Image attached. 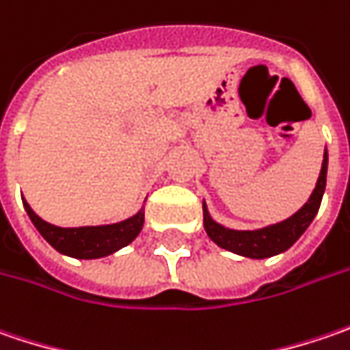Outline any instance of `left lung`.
Instances as JSON below:
<instances>
[{
  "mask_svg": "<svg viewBox=\"0 0 350 350\" xmlns=\"http://www.w3.org/2000/svg\"><path fill=\"white\" fill-rule=\"evenodd\" d=\"M325 180L327 150L323 154V164H321V172H319V178H317L315 190L310 196L308 204L304 205L297 213H294L290 219L265 227V229H258V231H233V229H225L223 225L211 219L204 204L205 233L209 235V239L215 245H219L221 249L237 252L241 256L266 258V256H274L278 252L288 251L301 237V233L310 227L315 213L319 211L321 198H323V191H325Z\"/></svg>",
  "mask_w": 350,
  "mask_h": 350,
  "instance_id": "left-lung-1",
  "label": "left lung"
}]
</instances>
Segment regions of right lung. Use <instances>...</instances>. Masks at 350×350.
Segmentation results:
<instances>
[{
    "label": "right lung",
    "mask_w": 350,
    "mask_h": 350,
    "mask_svg": "<svg viewBox=\"0 0 350 350\" xmlns=\"http://www.w3.org/2000/svg\"><path fill=\"white\" fill-rule=\"evenodd\" d=\"M25 209L37 231L46 239L49 245L62 254L74 258H101L111 252L127 247L135 237L141 233L145 223V211H139L129 219L113 223V225H99V227H74L64 229L42 221L31 209V205L23 202Z\"/></svg>",
    "instance_id": "1"
}]
</instances>
